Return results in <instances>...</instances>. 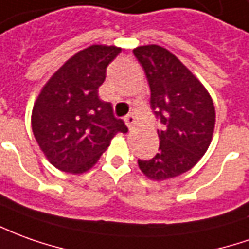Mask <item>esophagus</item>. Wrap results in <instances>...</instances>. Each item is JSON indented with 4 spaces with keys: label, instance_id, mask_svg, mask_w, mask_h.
I'll use <instances>...</instances> for the list:
<instances>
[{
    "label": "esophagus",
    "instance_id": "obj_1",
    "mask_svg": "<svg viewBox=\"0 0 249 249\" xmlns=\"http://www.w3.org/2000/svg\"><path fill=\"white\" fill-rule=\"evenodd\" d=\"M124 122H126V124H127V127L131 130V128L135 127V124H137V119H135V116L133 114L127 115L126 118H124Z\"/></svg>",
    "mask_w": 249,
    "mask_h": 249
}]
</instances>
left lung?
I'll return each instance as SVG.
<instances>
[{
  "label": "left lung",
  "instance_id": "1",
  "mask_svg": "<svg viewBox=\"0 0 249 249\" xmlns=\"http://www.w3.org/2000/svg\"><path fill=\"white\" fill-rule=\"evenodd\" d=\"M150 87V107L162 123L152 160H138L147 179L161 181L190 171L212 143L215 108L205 85L169 50L157 44L133 50Z\"/></svg>",
  "mask_w": 249,
  "mask_h": 249
}]
</instances>
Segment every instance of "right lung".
Here are the masks:
<instances>
[{"instance_id": "right-lung-1", "label": "right lung", "mask_w": 249, "mask_h": 249, "mask_svg": "<svg viewBox=\"0 0 249 249\" xmlns=\"http://www.w3.org/2000/svg\"><path fill=\"white\" fill-rule=\"evenodd\" d=\"M122 51L92 44L63 63L36 97L31 115L35 140L46 159L63 172L80 175L99 161L111 140L126 133L112 106L99 97L108 63Z\"/></svg>"}]
</instances>
